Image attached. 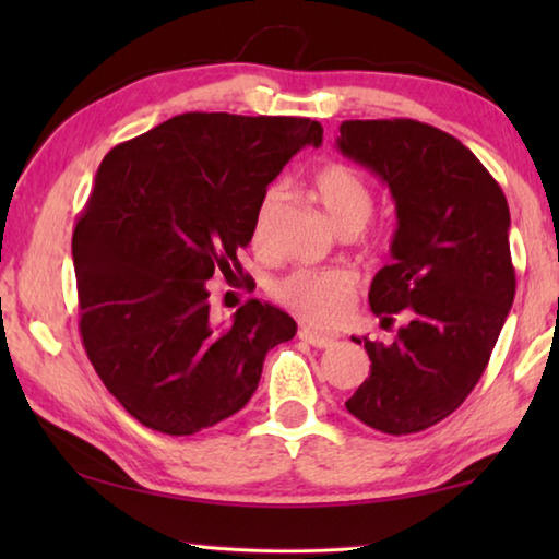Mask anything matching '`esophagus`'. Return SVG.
Masks as SVG:
<instances>
[{"mask_svg": "<svg viewBox=\"0 0 559 559\" xmlns=\"http://www.w3.org/2000/svg\"><path fill=\"white\" fill-rule=\"evenodd\" d=\"M298 337L302 340V343H308V345H313V347H320V349L335 345V337L323 335V333H316V330H310V328H300V330H298Z\"/></svg>", "mask_w": 559, "mask_h": 559, "instance_id": "esophagus-1", "label": "esophagus"}]
</instances>
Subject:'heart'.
Listing matches in <instances>:
<instances>
[{"mask_svg": "<svg viewBox=\"0 0 559 559\" xmlns=\"http://www.w3.org/2000/svg\"><path fill=\"white\" fill-rule=\"evenodd\" d=\"M310 194L323 206L340 231L362 229L370 219L374 197L367 179L345 163L320 165L310 177ZM283 202L281 189L271 187L261 197L253 216V243L263 246L266 231ZM359 276L349 269H298L273 286L283 308L310 325L330 328L345 320L357 296Z\"/></svg>", "mask_w": 559, "mask_h": 559, "instance_id": "1", "label": "heart"}]
</instances>
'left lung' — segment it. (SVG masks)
I'll return each instance as SVG.
<instances>
[{
	"label": "left lung",
	"instance_id": "left-lung-1",
	"mask_svg": "<svg viewBox=\"0 0 559 559\" xmlns=\"http://www.w3.org/2000/svg\"><path fill=\"white\" fill-rule=\"evenodd\" d=\"M337 147L380 175L396 204L392 263L372 281V313L382 323L412 316L392 345L353 337L372 365L345 406L392 437L424 431L478 384L513 306L506 194L461 140L419 120H345Z\"/></svg>",
	"mask_w": 559,
	"mask_h": 559
}]
</instances>
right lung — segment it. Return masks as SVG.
Here are the masks:
<instances>
[{
    "label": "right lung",
    "instance_id": "1",
    "mask_svg": "<svg viewBox=\"0 0 559 559\" xmlns=\"http://www.w3.org/2000/svg\"><path fill=\"white\" fill-rule=\"evenodd\" d=\"M320 143L310 118L182 112L100 163L71 241L79 328L103 384L147 429L224 421L257 392L269 349L296 335L257 298L212 323L206 281L241 273L261 197Z\"/></svg>",
    "mask_w": 559,
    "mask_h": 559
}]
</instances>
